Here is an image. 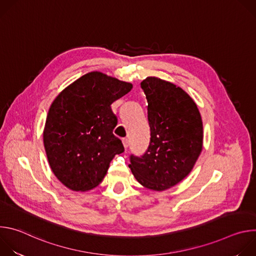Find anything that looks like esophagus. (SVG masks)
<instances>
[{
	"label": "esophagus",
	"instance_id": "1",
	"mask_svg": "<svg viewBox=\"0 0 256 256\" xmlns=\"http://www.w3.org/2000/svg\"><path fill=\"white\" fill-rule=\"evenodd\" d=\"M122 144H124V147L126 149H128V138H124L122 140Z\"/></svg>",
	"mask_w": 256,
	"mask_h": 256
}]
</instances>
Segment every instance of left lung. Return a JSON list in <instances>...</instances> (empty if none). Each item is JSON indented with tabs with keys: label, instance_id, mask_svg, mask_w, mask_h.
Instances as JSON below:
<instances>
[{
	"label": "left lung",
	"instance_id": "obj_1",
	"mask_svg": "<svg viewBox=\"0 0 256 256\" xmlns=\"http://www.w3.org/2000/svg\"><path fill=\"white\" fill-rule=\"evenodd\" d=\"M140 87L148 101L150 144L142 156L130 155L134 178L152 190H168L192 170L202 149V122L192 98L180 87L156 77Z\"/></svg>",
	"mask_w": 256,
	"mask_h": 256
}]
</instances>
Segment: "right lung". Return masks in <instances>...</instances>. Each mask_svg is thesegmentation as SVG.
Returning <instances> with one entry per match:
<instances>
[{
  "instance_id": "1",
  "label": "right lung",
  "mask_w": 256,
  "mask_h": 256,
  "mask_svg": "<svg viewBox=\"0 0 256 256\" xmlns=\"http://www.w3.org/2000/svg\"><path fill=\"white\" fill-rule=\"evenodd\" d=\"M132 88L130 83L91 72L52 103L44 130V149L54 174L68 188H96L114 156L124 151L114 134L118 118L110 105Z\"/></svg>"
}]
</instances>
